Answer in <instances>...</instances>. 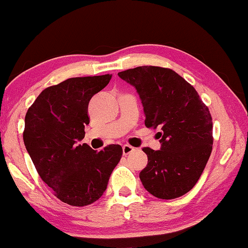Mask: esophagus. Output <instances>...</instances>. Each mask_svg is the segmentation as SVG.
Returning <instances> with one entry per match:
<instances>
[{
  "mask_svg": "<svg viewBox=\"0 0 248 248\" xmlns=\"http://www.w3.org/2000/svg\"><path fill=\"white\" fill-rule=\"evenodd\" d=\"M134 151V148L131 145H124L123 146V152H124V155H128L131 152H133Z\"/></svg>",
  "mask_w": 248,
  "mask_h": 248,
  "instance_id": "esophagus-1",
  "label": "esophagus"
}]
</instances>
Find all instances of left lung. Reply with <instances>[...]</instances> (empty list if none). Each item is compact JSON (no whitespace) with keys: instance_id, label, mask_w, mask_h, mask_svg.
Here are the masks:
<instances>
[{"instance_id":"1","label":"left lung","mask_w":248,"mask_h":248,"mask_svg":"<svg viewBox=\"0 0 248 248\" xmlns=\"http://www.w3.org/2000/svg\"><path fill=\"white\" fill-rule=\"evenodd\" d=\"M143 105L145 127L161 129V150L143 148L148 165L140 179L159 199H175L192 189L212 151V117L195 87L171 69L143 65L118 73Z\"/></svg>"}]
</instances>
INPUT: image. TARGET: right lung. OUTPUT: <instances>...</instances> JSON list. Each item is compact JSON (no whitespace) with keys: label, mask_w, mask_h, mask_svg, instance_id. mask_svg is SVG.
Listing matches in <instances>:
<instances>
[{"label":"right lung","mask_w":248,"mask_h":248,"mask_svg":"<svg viewBox=\"0 0 248 248\" xmlns=\"http://www.w3.org/2000/svg\"><path fill=\"white\" fill-rule=\"evenodd\" d=\"M111 75L71 78L45 89L25 116L23 139L40 178L62 202L84 207L106 190L123 156L118 144L95 151L86 143L89 103L110 81Z\"/></svg>","instance_id":"add662e5"}]
</instances>
